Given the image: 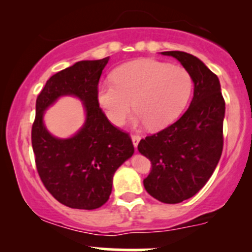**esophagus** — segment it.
Returning <instances> with one entry per match:
<instances>
[{
    "mask_svg": "<svg viewBox=\"0 0 252 252\" xmlns=\"http://www.w3.org/2000/svg\"><path fill=\"white\" fill-rule=\"evenodd\" d=\"M131 141H132V144H134L135 148H137L138 143H140V141H141V137L138 135H132L131 136Z\"/></svg>",
    "mask_w": 252,
    "mask_h": 252,
    "instance_id": "1",
    "label": "esophagus"
}]
</instances>
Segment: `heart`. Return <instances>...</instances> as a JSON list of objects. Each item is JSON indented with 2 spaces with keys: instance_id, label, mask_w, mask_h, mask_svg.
<instances>
[{
  "instance_id": "1",
  "label": "heart",
  "mask_w": 252,
  "mask_h": 252,
  "mask_svg": "<svg viewBox=\"0 0 252 252\" xmlns=\"http://www.w3.org/2000/svg\"><path fill=\"white\" fill-rule=\"evenodd\" d=\"M193 91L189 71L154 59H138L112 72V83H100L97 102L108 120L122 126L131 114L135 126L160 130L174 123L186 109Z\"/></svg>"
}]
</instances>
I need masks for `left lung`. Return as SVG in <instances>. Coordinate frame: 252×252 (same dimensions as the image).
I'll list each match as a JSON object with an SVG mask.
<instances>
[{"mask_svg":"<svg viewBox=\"0 0 252 252\" xmlns=\"http://www.w3.org/2000/svg\"><path fill=\"white\" fill-rule=\"evenodd\" d=\"M161 54L189 72L193 99L175 123L141 140L137 149L152 162L143 180L147 192L164 204H179L206 185L220 160L225 102L218 77L199 58L180 51Z\"/></svg>","mask_w":252,"mask_h":252,"instance_id":"8db88e82","label":"left lung"}]
</instances>
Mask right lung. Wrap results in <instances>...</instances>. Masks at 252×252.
Wrapping results in <instances>:
<instances>
[{
  "mask_svg": "<svg viewBox=\"0 0 252 252\" xmlns=\"http://www.w3.org/2000/svg\"><path fill=\"white\" fill-rule=\"evenodd\" d=\"M109 59L82 60L58 72L36 98L32 146L37 173L48 192L71 209L103 206L111 194L115 172L134 154L128 134L109 122L97 102L98 82ZM66 95L82 102L86 120L76 134L62 139L48 131L43 117Z\"/></svg>",
  "mask_w": 252,
  "mask_h": 252,
  "instance_id": "1",
  "label": "right lung"
}]
</instances>
